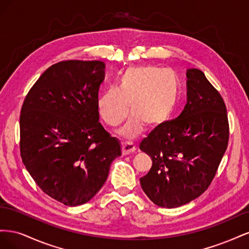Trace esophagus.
Listing matches in <instances>:
<instances>
[{
	"instance_id": "34e87169",
	"label": "esophagus",
	"mask_w": 249,
	"mask_h": 249,
	"mask_svg": "<svg viewBox=\"0 0 249 249\" xmlns=\"http://www.w3.org/2000/svg\"><path fill=\"white\" fill-rule=\"evenodd\" d=\"M135 150H136V146H135L133 144V142L131 141H123L122 143V152H123V155H129V154H132L134 153Z\"/></svg>"
}]
</instances>
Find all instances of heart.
Wrapping results in <instances>:
<instances>
[{
  "label": "heart",
  "instance_id": "1",
  "mask_svg": "<svg viewBox=\"0 0 249 249\" xmlns=\"http://www.w3.org/2000/svg\"><path fill=\"white\" fill-rule=\"evenodd\" d=\"M178 95V82L175 72L162 71L154 65H139L126 69L116 83V89L105 91L97 102L99 114L111 126L131 119L120 135L134 138L144 129L163 124L175 110Z\"/></svg>",
  "mask_w": 249,
  "mask_h": 249
}]
</instances>
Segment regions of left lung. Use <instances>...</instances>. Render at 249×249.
<instances>
[{
    "instance_id": "obj_1",
    "label": "left lung",
    "mask_w": 249,
    "mask_h": 249,
    "mask_svg": "<svg viewBox=\"0 0 249 249\" xmlns=\"http://www.w3.org/2000/svg\"><path fill=\"white\" fill-rule=\"evenodd\" d=\"M187 104L179 116L155 127L140 143L153 165L140 178L155 205L178 208L199 197L212 183L228 148L227 106L205 73L187 71Z\"/></svg>"
}]
</instances>
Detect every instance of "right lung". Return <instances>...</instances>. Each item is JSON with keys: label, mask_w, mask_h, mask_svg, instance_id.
<instances>
[{"label": "right lung", "mask_w": 249, "mask_h": 249, "mask_svg": "<svg viewBox=\"0 0 249 249\" xmlns=\"http://www.w3.org/2000/svg\"><path fill=\"white\" fill-rule=\"evenodd\" d=\"M103 61L64 60L35 82L19 115L22 163L40 189L65 206L91 199L122 155L99 122Z\"/></svg>", "instance_id": "add662e5"}]
</instances>
